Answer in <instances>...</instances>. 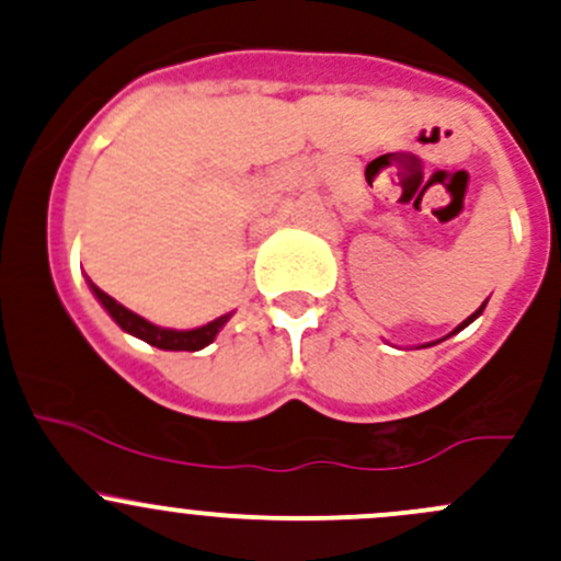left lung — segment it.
I'll use <instances>...</instances> for the list:
<instances>
[{"label":"left lung","instance_id":"8db88e82","mask_svg":"<svg viewBox=\"0 0 561 561\" xmlns=\"http://www.w3.org/2000/svg\"><path fill=\"white\" fill-rule=\"evenodd\" d=\"M483 307H485V304H483ZM483 307H480V309H478V312H474V314H469V317H467V320H463V322H461V325H458L454 333H458V331H461V328H467V325H469V322H472V320H474V317H478L480 312H483ZM426 347H428V344H426Z\"/></svg>","mask_w":561,"mask_h":561}]
</instances>
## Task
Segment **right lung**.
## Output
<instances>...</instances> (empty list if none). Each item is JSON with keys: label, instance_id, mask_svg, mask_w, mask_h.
I'll return each instance as SVG.
<instances>
[{"label": "right lung", "instance_id": "add662e5", "mask_svg": "<svg viewBox=\"0 0 561 561\" xmlns=\"http://www.w3.org/2000/svg\"><path fill=\"white\" fill-rule=\"evenodd\" d=\"M89 287H92V293L98 296V301L103 304L105 312L118 322V328H122V331L133 333V336L144 339V342H149L151 347H160V350H186V353H195V350H203L206 344H211L214 336L219 333V328L230 320V314H222V317H217V320L208 322V325L192 328V331H173V328H160V325H154V322L144 320L140 314L129 312L127 307H122L118 301H113L107 293L100 290V287L92 285V282H89Z\"/></svg>", "mask_w": 561, "mask_h": 561}]
</instances>
